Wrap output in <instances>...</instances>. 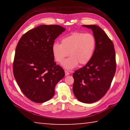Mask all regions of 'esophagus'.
<instances>
[{
    "instance_id": "1",
    "label": "esophagus",
    "mask_w": 130,
    "mask_h": 130,
    "mask_svg": "<svg viewBox=\"0 0 130 130\" xmlns=\"http://www.w3.org/2000/svg\"><path fill=\"white\" fill-rule=\"evenodd\" d=\"M65 76H67L69 75V74H70L69 72H68V71H67V70H65Z\"/></svg>"
}]
</instances>
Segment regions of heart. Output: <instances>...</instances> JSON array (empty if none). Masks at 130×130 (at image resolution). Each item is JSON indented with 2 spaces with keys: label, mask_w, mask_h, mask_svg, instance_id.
<instances>
[{
  "label": "heart",
  "mask_w": 130,
  "mask_h": 130,
  "mask_svg": "<svg viewBox=\"0 0 130 130\" xmlns=\"http://www.w3.org/2000/svg\"><path fill=\"white\" fill-rule=\"evenodd\" d=\"M96 41L92 34L73 32L63 38L61 44L56 42L53 45L52 52L56 60L62 62L69 53L70 56L62 63V67L67 70L76 68L78 63L85 65L93 56Z\"/></svg>",
  "instance_id": "b5f03b06"
}]
</instances>
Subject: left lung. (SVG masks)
<instances>
[{
	"label": "left lung",
	"mask_w": 130,
	"mask_h": 130,
	"mask_svg": "<svg viewBox=\"0 0 130 130\" xmlns=\"http://www.w3.org/2000/svg\"><path fill=\"white\" fill-rule=\"evenodd\" d=\"M83 26L92 30L96 45L91 60L73 74V91L78 100L89 104L102 99L109 88L116 72L115 52L112 42L100 27Z\"/></svg>",
	"instance_id": "1"
}]
</instances>
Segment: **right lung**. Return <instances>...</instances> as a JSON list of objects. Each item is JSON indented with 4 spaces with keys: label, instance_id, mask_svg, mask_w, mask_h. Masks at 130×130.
Masks as SVG:
<instances>
[{
    "label": "right lung",
    "instance_id": "1",
    "mask_svg": "<svg viewBox=\"0 0 130 130\" xmlns=\"http://www.w3.org/2000/svg\"><path fill=\"white\" fill-rule=\"evenodd\" d=\"M59 25H42L23 35L15 50L13 73L23 93L32 102L49 100L64 70L54 62L52 46L65 31Z\"/></svg>",
    "mask_w": 130,
    "mask_h": 130
}]
</instances>
